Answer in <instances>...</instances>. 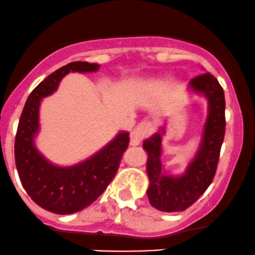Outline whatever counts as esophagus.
I'll use <instances>...</instances> for the list:
<instances>
[{
	"label": "esophagus",
	"instance_id": "obj_1",
	"mask_svg": "<svg viewBox=\"0 0 255 255\" xmlns=\"http://www.w3.org/2000/svg\"><path fill=\"white\" fill-rule=\"evenodd\" d=\"M152 131L153 128L150 123H141V124L130 133V144L131 146H137V144H139V142H141V139L149 136L150 133H152Z\"/></svg>",
	"mask_w": 255,
	"mask_h": 255
}]
</instances>
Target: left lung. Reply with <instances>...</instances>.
Segmentation results:
<instances>
[{"instance_id":"1","label":"left lung","mask_w":255,"mask_h":255,"mask_svg":"<svg viewBox=\"0 0 255 255\" xmlns=\"http://www.w3.org/2000/svg\"><path fill=\"white\" fill-rule=\"evenodd\" d=\"M188 92L203 96L208 109L201 141L185 170L177 175L169 174L161 164V138L166 132V122L142 143L147 153L149 179L147 197L150 205L160 212L185 210L205 192L214 179L225 135V96L219 81L212 74L204 73L191 80Z\"/></svg>"}]
</instances>
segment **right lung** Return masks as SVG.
Segmentation results:
<instances>
[{"label":"right lung","instance_id":"add662e5","mask_svg":"<svg viewBox=\"0 0 255 255\" xmlns=\"http://www.w3.org/2000/svg\"><path fill=\"white\" fill-rule=\"evenodd\" d=\"M98 69L100 64L89 62H72L59 68L32 90L19 119L14 142L19 179L30 198L54 214H73L95 202L116 176L128 146V132L119 131L91 157L74 165L61 166L48 160L35 143L40 131L42 98L54 94L69 73H95Z\"/></svg>","mask_w":255,"mask_h":255}]
</instances>
